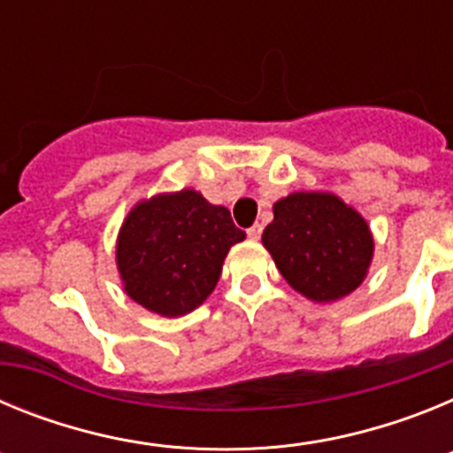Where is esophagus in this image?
Returning a JSON list of instances; mask_svg holds the SVG:
<instances>
[{
	"instance_id": "esophagus-1",
	"label": "esophagus",
	"mask_w": 453,
	"mask_h": 453,
	"mask_svg": "<svg viewBox=\"0 0 453 453\" xmlns=\"http://www.w3.org/2000/svg\"><path fill=\"white\" fill-rule=\"evenodd\" d=\"M261 234H263V224H258V222H256L251 229H247V235H250L251 240H258L261 238Z\"/></svg>"
}]
</instances>
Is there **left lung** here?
I'll list each match as a JSON object with an SVG mask.
<instances>
[{
  "mask_svg": "<svg viewBox=\"0 0 453 453\" xmlns=\"http://www.w3.org/2000/svg\"><path fill=\"white\" fill-rule=\"evenodd\" d=\"M263 245L311 302H338L361 286L374 238L361 213L331 192H292L274 203Z\"/></svg>",
  "mask_w": 453,
  "mask_h": 453,
  "instance_id": "1",
  "label": "left lung"
}]
</instances>
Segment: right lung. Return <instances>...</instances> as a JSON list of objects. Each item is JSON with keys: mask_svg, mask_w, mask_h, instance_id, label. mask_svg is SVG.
<instances>
[{"mask_svg": "<svg viewBox=\"0 0 453 453\" xmlns=\"http://www.w3.org/2000/svg\"><path fill=\"white\" fill-rule=\"evenodd\" d=\"M242 240L229 208L190 188L138 202L115 247L124 292L163 318L190 313L218 286L224 258Z\"/></svg>", "mask_w": 453, "mask_h": 453, "instance_id": "add662e5", "label": "right lung"}]
</instances>
